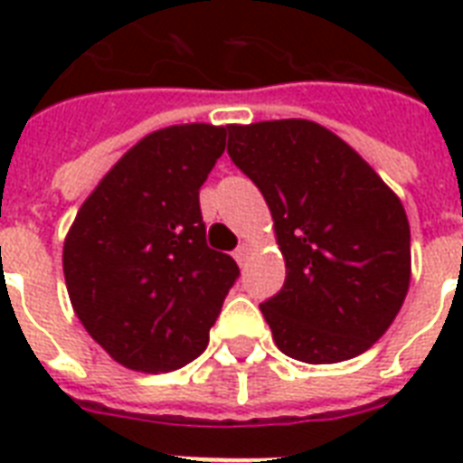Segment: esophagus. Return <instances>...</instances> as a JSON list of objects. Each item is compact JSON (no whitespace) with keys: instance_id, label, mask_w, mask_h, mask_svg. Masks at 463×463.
<instances>
[{"instance_id":"1","label":"esophagus","mask_w":463,"mask_h":463,"mask_svg":"<svg viewBox=\"0 0 463 463\" xmlns=\"http://www.w3.org/2000/svg\"><path fill=\"white\" fill-rule=\"evenodd\" d=\"M250 254H252V245H250V242H242V245H240L238 250L232 252V257H235V261H238V264H245V261L250 260Z\"/></svg>"}]
</instances>
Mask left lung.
Returning a JSON list of instances; mask_svg holds the SVG:
<instances>
[{"instance_id": "8db88e82", "label": "left lung", "mask_w": 463, "mask_h": 463, "mask_svg": "<svg viewBox=\"0 0 463 463\" xmlns=\"http://www.w3.org/2000/svg\"><path fill=\"white\" fill-rule=\"evenodd\" d=\"M228 156L260 187L286 283L260 309L276 345L309 365L365 353L411 281L399 196L344 139L309 119L228 127Z\"/></svg>"}]
</instances>
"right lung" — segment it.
Returning <instances> with one entry per match:
<instances>
[{"mask_svg":"<svg viewBox=\"0 0 463 463\" xmlns=\"http://www.w3.org/2000/svg\"><path fill=\"white\" fill-rule=\"evenodd\" d=\"M228 127L175 125L127 151L64 240L76 317L119 365L170 373L202 355L240 269L206 245L199 189Z\"/></svg>","mask_w":463,"mask_h":463,"instance_id":"1","label":"right lung"}]
</instances>
